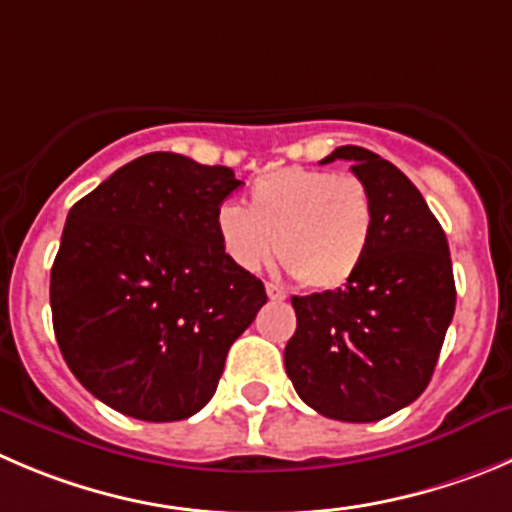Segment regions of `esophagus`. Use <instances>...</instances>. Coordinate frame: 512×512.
<instances>
[{
  "mask_svg": "<svg viewBox=\"0 0 512 512\" xmlns=\"http://www.w3.org/2000/svg\"><path fill=\"white\" fill-rule=\"evenodd\" d=\"M266 294H269L271 301H284L286 294L276 284H266Z\"/></svg>",
  "mask_w": 512,
  "mask_h": 512,
  "instance_id": "esophagus-1",
  "label": "esophagus"
}]
</instances>
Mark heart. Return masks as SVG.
Instances as JSON below:
<instances>
[{"label": "heart", "mask_w": 512, "mask_h": 512, "mask_svg": "<svg viewBox=\"0 0 512 512\" xmlns=\"http://www.w3.org/2000/svg\"><path fill=\"white\" fill-rule=\"evenodd\" d=\"M216 233L228 259L259 271L274 256L309 289H339L362 266L374 233V206L357 175L281 168L251 186L248 208L221 203Z\"/></svg>", "instance_id": "1"}]
</instances>
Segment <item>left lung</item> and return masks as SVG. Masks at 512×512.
<instances>
[{
	"label": "left lung",
	"mask_w": 512,
	"mask_h": 512,
	"mask_svg": "<svg viewBox=\"0 0 512 512\" xmlns=\"http://www.w3.org/2000/svg\"><path fill=\"white\" fill-rule=\"evenodd\" d=\"M349 160L374 206L369 251L347 286L294 296L296 332L284 349L296 394L329 420L377 422L412 405L435 372L455 314L447 238L397 165L357 145Z\"/></svg>",
	"instance_id": "obj_1"
}]
</instances>
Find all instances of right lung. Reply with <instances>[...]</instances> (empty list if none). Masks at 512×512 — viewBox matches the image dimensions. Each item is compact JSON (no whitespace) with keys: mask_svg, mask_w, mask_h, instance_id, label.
I'll list each match as a JSON object with an SVG mask.
<instances>
[{"mask_svg":"<svg viewBox=\"0 0 512 512\" xmlns=\"http://www.w3.org/2000/svg\"><path fill=\"white\" fill-rule=\"evenodd\" d=\"M238 186L226 165L148 153L67 213L52 326L67 367L107 407L175 422L216 392L228 349L266 304L216 233Z\"/></svg>","mask_w":512,"mask_h":512,"instance_id":"1","label":"right lung"}]
</instances>
